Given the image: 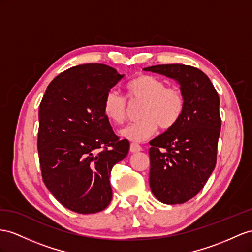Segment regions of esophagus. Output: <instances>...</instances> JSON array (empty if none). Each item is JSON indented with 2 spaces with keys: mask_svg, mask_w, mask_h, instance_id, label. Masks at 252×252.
Wrapping results in <instances>:
<instances>
[{
  "mask_svg": "<svg viewBox=\"0 0 252 252\" xmlns=\"http://www.w3.org/2000/svg\"><path fill=\"white\" fill-rule=\"evenodd\" d=\"M130 151H131L132 153L139 152V151H141V147H140L138 144L132 143V144H131V146H130Z\"/></svg>",
  "mask_w": 252,
  "mask_h": 252,
  "instance_id": "34e87169",
  "label": "esophagus"
}]
</instances>
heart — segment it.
Listing matches in <instances>:
<instances>
[{
  "label": "heart",
  "instance_id": "heart-1",
  "mask_svg": "<svg viewBox=\"0 0 252 252\" xmlns=\"http://www.w3.org/2000/svg\"><path fill=\"white\" fill-rule=\"evenodd\" d=\"M126 92L130 101H143L139 109L141 119L120 131L122 137L135 143L153 136L158 126L163 130L173 127L185 111V96L181 88L167 86L158 76L140 74L126 84ZM103 113L114 124H124L127 113L126 99L116 89H111L103 100Z\"/></svg>",
  "mask_w": 252,
  "mask_h": 252
}]
</instances>
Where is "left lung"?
I'll use <instances>...</instances> for the list:
<instances>
[{"mask_svg":"<svg viewBox=\"0 0 252 252\" xmlns=\"http://www.w3.org/2000/svg\"><path fill=\"white\" fill-rule=\"evenodd\" d=\"M175 79L185 96L178 124L150 141V189L160 202L180 204L203 189L217 159L221 119L219 96L204 72L188 64L145 68Z\"/></svg>","mask_w":252,"mask_h":252,"instance_id":"1","label":"left lung"}]
</instances>
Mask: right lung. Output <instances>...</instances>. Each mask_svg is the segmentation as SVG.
<instances>
[{
	"mask_svg": "<svg viewBox=\"0 0 252 252\" xmlns=\"http://www.w3.org/2000/svg\"><path fill=\"white\" fill-rule=\"evenodd\" d=\"M122 77L106 64H80L57 75L40 102L37 148L42 180L64 208L80 214L109 204L112 168L130 148L103 113L106 93Z\"/></svg>",
	"mask_w": 252,
	"mask_h": 252,
	"instance_id": "1",
	"label": "right lung"
}]
</instances>
